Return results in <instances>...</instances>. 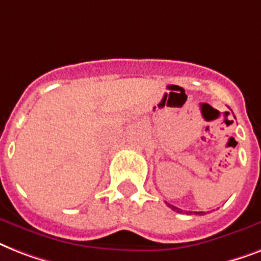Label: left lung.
Segmentation results:
<instances>
[{
    "mask_svg": "<svg viewBox=\"0 0 261 261\" xmlns=\"http://www.w3.org/2000/svg\"><path fill=\"white\" fill-rule=\"evenodd\" d=\"M168 206L171 207V208H172V210H173V211H176V213H181V210H180L178 207L172 206V204H169V203H168ZM190 213H191V211H190ZM187 214H188V213H187ZM195 214H204V213H195Z\"/></svg>",
    "mask_w": 261,
    "mask_h": 261,
    "instance_id": "obj_1",
    "label": "left lung"
}]
</instances>
